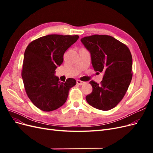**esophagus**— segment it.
<instances>
[{
  "mask_svg": "<svg viewBox=\"0 0 153 153\" xmlns=\"http://www.w3.org/2000/svg\"><path fill=\"white\" fill-rule=\"evenodd\" d=\"M76 83H77V84H78V85H83V84H85L84 82L81 81V80H76Z\"/></svg>",
  "mask_w": 153,
  "mask_h": 153,
  "instance_id": "esophagus-1",
  "label": "esophagus"
}]
</instances>
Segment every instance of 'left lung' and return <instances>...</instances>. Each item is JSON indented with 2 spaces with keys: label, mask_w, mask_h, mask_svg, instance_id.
Listing matches in <instances>:
<instances>
[{
  "label": "left lung",
  "mask_w": 153,
  "mask_h": 153,
  "mask_svg": "<svg viewBox=\"0 0 153 153\" xmlns=\"http://www.w3.org/2000/svg\"><path fill=\"white\" fill-rule=\"evenodd\" d=\"M81 42L89 51L94 71L103 72L99 84L90 81L92 91L85 97L93 107L109 110L122 100L132 79V56L126 45L107 35L84 37Z\"/></svg>",
  "instance_id": "obj_1"
}]
</instances>
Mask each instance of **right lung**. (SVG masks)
Returning a JSON list of instances; mask_svg holds the SVG:
<instances>
[{"mask_svg":"<svg viewBox=\"0 0 153 153\" xmlns=\"http://www.w3.org/2000/svg\"><path fill=\"white\" fill-rule=\"evenodd\" d=\"M78 38V35L50 34L27 46L22 76L29 98L40 110L51 112L61 107L67 100L69 89L76 85L72 78L60 82L55 70L63 62L66 51Z\"/></svg>","mask_w":153,"mask_h":153,"instance_id":"right-lung-1","label":"right lung"}]
</instances>
